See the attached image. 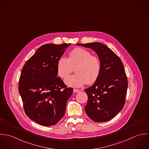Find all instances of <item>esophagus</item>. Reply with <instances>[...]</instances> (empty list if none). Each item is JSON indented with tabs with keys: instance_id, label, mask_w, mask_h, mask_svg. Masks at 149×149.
<instances>
[{
	"instance_id": "esophagus-1",
	"label": "esophagus",
	"mask_w": 149,
	"mask_h": 149,
	"mask_svg": "<svg viewBox=\"0 0 149 149\" xmlns=\"http://www.w3.org/2000/svg\"><path fill=\"white\" fill-rule=\"evenodd\" d=\"M73 91L74 93H78V92H80L81 90L79 89H74L73 90Z\"/></svg>"
}]
</instances>
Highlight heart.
<instances>
[{
  "mask_svg": "<svg viewBox=\"0 0 149 149\" xmlns=\"http://www.w3.org/2000/svg\"><path fill=\"white\" fill-rule=\"evenodd\" d=\"M75 67L76 74L65 80L67 85L74 88L81 87L86 83L94 84L99 77L101 68L100 59L81 48L72 49L68 58L61 57L58 61V72L62 78H66Z\"/></svg>",
  "mask_w": 149,
  "mask_h": 149,
  "instance_id": "heart-1",
  "label": "heart"
}]
</instances>
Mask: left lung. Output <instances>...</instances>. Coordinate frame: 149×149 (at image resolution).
Returning a JSON list of instances; mask_svg holds the SVG:
<instances>
[{
    "instance_id": "1",
    "label": "left lung",
    "mask_w": 149,
    "mask_h": 149,
    "mask_svg": "<svg viewBox=\"0 0 149 149\" xmlns=\"http://www.w3.org/2000/svg\"><path fill=\"white\" fill-rule=\"evenodd\" d=\"M91 48L101 62V72L94 85L85 90L88 100L85 109L95 122L113 119L123 108L128 88L124 65L119 56L100 42L77 44Z\"/></svg>"
}]
</instances>
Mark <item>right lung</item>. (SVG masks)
I'll return each instance as SVG.
<instances>
[{
  "label": "right lung",
  "instance_id": "right-lung-1",
  "mask_svg": "<svg viewBox=\"0 0 149 149\" xmlns=\"http://www.w3.org/2000/svg\"><path fill=\"white\" fill-rule=\"evenodd\" d=\"M71 44L41 46L22 68L19 93L26 115L44 126L56 124L64 115L73 89L58 77V61Z\"/></svg>",
  "mask_w": 149,
  "mask_h": 149
}]
</instances>
